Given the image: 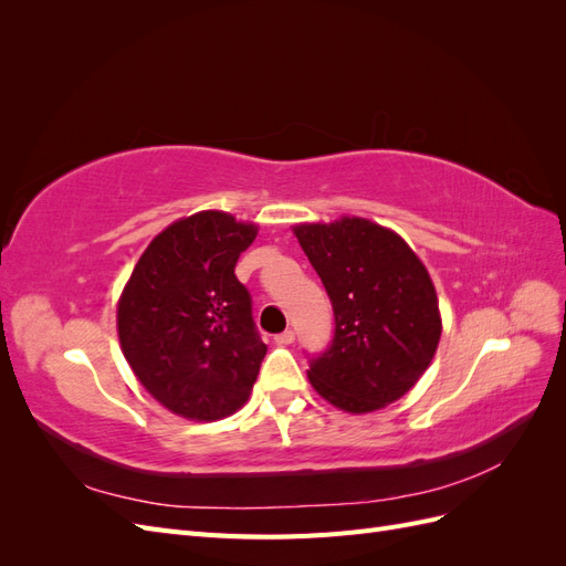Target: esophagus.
Listing matches in <instances>:
<instances>
[{
  "instance_id": "34e87169",
  "label": "esophagus",
  "mask_w": 566,
  "mask_h": 566,
  "mask_svg": "<svg viewBox=\"0 0 566 566\" xmlns=\"http://www.w3.org/2000/svg\"><path fill=\"white\" fill-rule=\"evenodd\" d=\"M273 342H276V345H293V342H295V331H283L281 335H276V337H273Z\"/></svg>"
}]
</instances>
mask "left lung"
Masks as SVG:
<instances>
[{
    "instance_id": "left-lung-1",
    "label": "left lung",
    "mask_w": 566,
    "mask_h": 566,
    "mask_svg": "<svg viewBox=\"0 0 566 566\" xmlns=\"http://www.w3.org/2000/svg\"><path fill=\"white\" fill-rule=\"evenodd\" d=\"M295 235L335 314L331 347L310 361V380L347 413H370L418 382L441 337L430 273L401 235L361 217L300 224Z\"/></svg>"
}]
</instances>
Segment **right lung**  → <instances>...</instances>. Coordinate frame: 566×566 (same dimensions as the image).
<instances>
[{"label": "right lung", "instance_id": "add662e5", "mask_svg": "<svg viewBox=\"0 0 566 566\" xmlns=\"http://www.w3.org/2000/svg\"><path fill=\"white\" fill-rule=\"evenodd\" d=\"M256 235L227 212L175 221L136 262L117 304V335L139 382L172 413L219 420L241 408L266 345L235 262Z\"/></svg>", "mask_w": 566, "mask_h": 566}]
</instances>
